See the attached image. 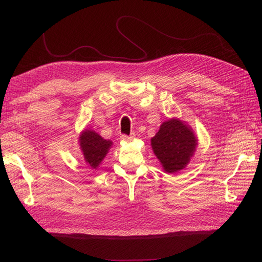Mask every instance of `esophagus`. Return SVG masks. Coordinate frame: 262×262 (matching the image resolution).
Wrapping results in <instances>:
<instances>
[{
	"instance_id": "obj_1",
	"label": "esophagus",
	"mask_w": 262,
	"mask_h": 262,
	"mask_svg": "<svg viewBox=\"0 0 262 262\" xmlns=\"http://www.w3.org/2000/svg\"><path fill=\"white\" fill-rule=\"evenodd\" d=\"M134 139H135V135L134 134H130V135L123 134V135H121V140L122 141H133Z\"/></svg>"
}]
</instances>
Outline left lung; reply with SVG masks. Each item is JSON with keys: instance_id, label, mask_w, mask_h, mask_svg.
<instances>
[{"instance_id": "obj_1", "label": "left lung", "mask_w": 262, "mask_h": 262, "mask_svg": "<svg viewBox=\"0 0 262 262\" xmlns=\"http://www.w3.org/2000/svg\"><path fill=\"white\" fill-rule=\"evenodd\" d=\"M154 152L167 173H174L187 165L196 147L193 132L183 122L165 121L151 139Z\"/></svg>"}]
</instances>
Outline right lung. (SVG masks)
Masks as SVG:
<instances>
[{
  "instance_id": "obj_1",
  "label": "right lung",
  "mask_w": 262,
  "mask_h": 262,
  "mask_svg": "<svg viewBox=\"0 0 262 262\" xmlns=\"http://www.w3.org/2000/svg\"><path fill=\"white\" fill-rule=\"evenodd\" d=\"M79 143L84 155V161L94 168L99 165L112 145V142L104 140L94 130L83 132L79 137Z\"/></svg>"
}]
</instances>
